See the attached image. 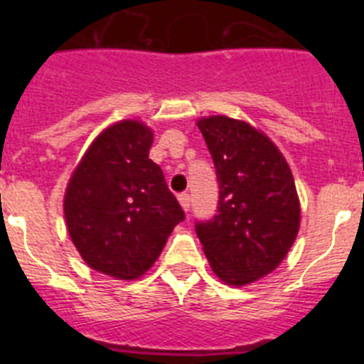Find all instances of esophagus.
<instances>
[{"instance_id": "34e87169", "label": "esophagus", "mask_w": 364, "mask_h": 364, "mask_svg": "<svg viewBox=\"0 0 364 364\" xmlns=\"http://www.w3.org/2000/svg\"><path fill=\"white\" fill-rule=\"evenodd\" d=\"M178 202H180V205H182V210L189 211V195L188 193H182V195H178Z\"/></svg>"}]
</instances>
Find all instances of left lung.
Instances as JSON below:
<instances>
[{"label":"left lung","mask_w":364,"mask_h":364,"mask_svg":"<svg viewBox=\"0 0 364 364\" xmlns=\"http://www.w3.org/2000/svg\"><path fill=\"white\" fill-rule=\"evenodd\" d=\"M217 169L218 213L197 235L213 273L246 286L281 264L297 239L301 202L291 169L272 138L244 120H197Z\"/></svg>","instance_id":"left-lung-1"}]
</instances>
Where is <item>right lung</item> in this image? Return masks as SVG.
Masks as SVG:
<instances>
[{
	"label": "right lung",
	"instance_id": "add662e5",
	"mask_svg": "<svg viewBox=\"0 0 364 364\" xmlns=\"http://www.w3.org/2000/svg\"><path fill=\"white\" fill-rule=\"evenodd\" d=\"M153 131L140 120L105 127L87 147L63 197L69 237L89 268L140 279L184 211L149 159Z\"/></svg>",
	"mask_w": 364,
	"mask_h": 364
}]
</instances>
